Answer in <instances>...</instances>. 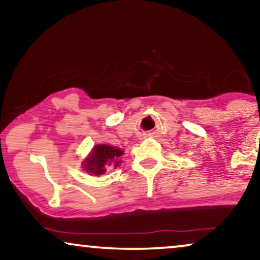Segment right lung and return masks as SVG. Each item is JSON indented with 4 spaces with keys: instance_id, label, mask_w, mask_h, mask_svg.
Listing matches in <instances>:
<instances>
[{
    "instance_id": "right-lung-1",
    "label": "right lung",
    "mask_w": 260,
    "mask_h": 260,
    "mask_svg": "<svg viewBox=\"0 0 260 260\" xmlns=\"http://www.w3.org/2000/svg\"><path fill=\"white\" fill-rule=\"evenodd\" d=\"M122 155V149L115 148L112 145H94L90 156L83 162V167L88 174H92L94 176L103 175L109 167H117L119 165V157Z\"/></svg>"
}]
</instances>
